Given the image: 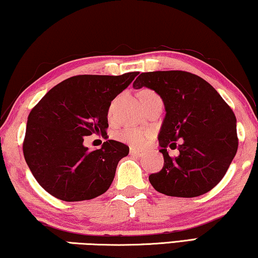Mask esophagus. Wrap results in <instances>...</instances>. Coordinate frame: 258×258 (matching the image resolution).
I'll list each match as a JSON object with an SVG mask.
<instances>
[{
	"instance_id": "34e87169",
	"label": "esophagus",
	"mask_w": 258,
	"mask_h": 258,
	"mask_svg": "<svg viewBox=\"0 0 258 258\" xmlns=\"http://www.w3.org/2000/svg\"><path fill=\"white\" fill-rule=\"evenodd\" d=\"M130 154L135 157H142L143 156V151H140V150L135 149V148H130Z\"/></svg>"
}]
</instances>
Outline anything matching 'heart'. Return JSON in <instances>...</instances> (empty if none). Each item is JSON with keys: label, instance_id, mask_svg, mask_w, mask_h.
<instances>
[{"label": "heart", "instance_id": "1", "mask_svg": "<svg viewBox=\"0 0 258 258\" xmlns=\"http://www.w3.org/2000/svg\"><path fill=\"white\" fill-rule=\"evenodd\" d=\"M142 93H151L156 94L152 91L145 90L143 91ZM112 112V106L109 108V113ZM152 130L151 129H142V128H133V126H128V128H124L121 130L120 133H117L116 137L117 140L121 142L128 143V144L136 146V148H142L144 146L146 143L150 141V138L152 137Z\"/></svg>", "mask_w": 258, "mask_h": 258}]
</instances>
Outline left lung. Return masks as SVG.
<instances>
[{
    "mask_svg": "<svg viewBox=\"0 0 258 258\" xmlns=\"http://www.w3.org/2000/svg\"><path fill=\"white\" fill-rule=\"evenodd\" d=\"M133 86L153 90L165 105L158 135L164 167L149 176L152 187L174 197H196L215 188L239 144L231 107L207 81L187 71L143 73ZM167 147L177 148L179 154L170 157Z\"/></svg>",
    "mask_w": 258,
    "mask_h": 258,
    "instance_id": "obj_1",
    "label": "left lung"
}]
</instances>
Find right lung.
Here are the masks:
<instances>
[{
    "label": "right lung",
    "mask_w": 258,
    "mask_h": 258,
    "mask_svg": "<svg viewBox=\"0 0 258 258\" xmlns=\"http://www.w3.org/2000/svg\"><path fill=\"white\" fill-rule=\"evenodd\" d=\"M138 74L70 77L49 90L31 110L24 158L38 183L51 196L79 202L108 190L129 148L108 140L101 149L91 151L84 146V137L107 136L110 102Z\"/></svg>",
    "instance_id": "1"
}]
</instances>
